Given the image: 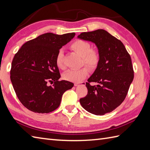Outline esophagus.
Instances as JSON below:
<instances>
[{"label":"esophagus","instance_id":"esophagus-1","mask_svg":"<svg viewBox=\"0 0 150 150\" xmlns=\"http://www.w3.org/2000/svg\"><path fill=\"white\" fill-rule=\"evenodd\" d=\"M80 84H82V85H85V82H81V83H77H77H75L74 84V86H78L79 85H80Z\"/></svg>","mask_w":150,"mask_h":150}]
</instances>
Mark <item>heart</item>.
<instances>
[{
	"label": "heart",
	"instance_id": "1",
	"mask_svg": "<svg viewBox=\"0 0 150 150\" xmlns=\"http://www.w3.org/2000/svg\"><path fill=\"white\" fill-rule=\"evenodd\" d=\"M70 47L82 57V64L85 65L90 69H94L98 66L100 59V53L97 50L91 49V45L90 42L81 39H77L71 44ZM55 63L59 68H64L62 50H59L57 52ZM88 74V70L86 68L69 69L64 73L63 79L70 82H79L84 80L87 77Z\"/></svg>",
	"mask_w": 150,
	"mask_h": 150
}]
</instances>
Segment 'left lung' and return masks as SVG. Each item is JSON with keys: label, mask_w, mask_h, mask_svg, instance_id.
<instances>
[{"label": "left lung", "mask_w": 150, "mask_h": 150, "mask_svg": "<svg viewBox=\"0 0 150 150\" xmlns=\"http://www.w3.org/2000/svg\"><path fill=\"white\" fill-rule=\"evenodd\" d=\"M78 38L95 44L100 59L86 83L88 94L81 106L96 115L110 113L122 104L134 77L131 57L122 42L104 30L83 32ZM91 81L100 84L91 86Z\"/></svg>", "instance_id": "obj_1"}]
</instances>
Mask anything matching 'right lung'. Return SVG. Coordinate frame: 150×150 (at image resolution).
<instances>
[{
    "label": "right lung",
    "instance_id": "1",
    "mask_svg": "<svg viewBox=\"0 0 150 150\" xmlns=\"http://www.w3.org/2000/svg\"><path fill=\"white\" fill-rule=\"evenodd\" d=\"M75 33L57 35L47 33L28 41L15 54L11 63L10 79L15 93L27 109L47 113L59 106L64 92L73 86L59 81L55 63L58 51L71 40ZM52 82V86L47 83Z\"/></svg>",
    "mask_w": 150,
    "mask_h": 150
}]
</instances>
